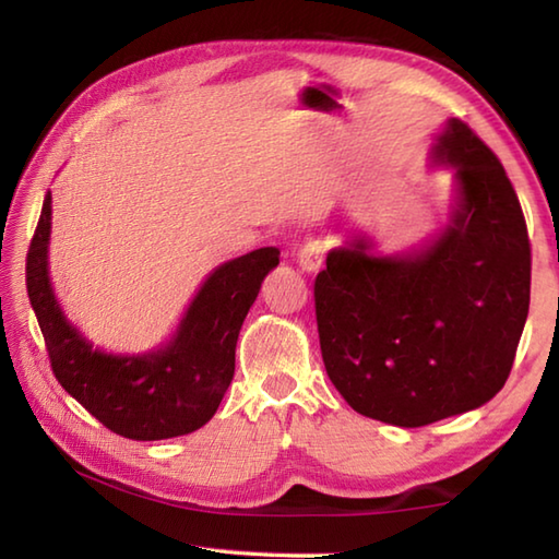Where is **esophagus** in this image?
<instances>
[{"instance_id": "1", "label": "esophagus", "mask_w": 559, "mask_h": 559, "mask_svg": "<svg viewBox=\"0 0 559 559\" xmlns=\"http://www.w3.org/2000/svg\"><path fill=\"white\" fill-rule=\"evenodd\" d=\"M325 251H328V249H325L323 241H318V239L308 241V243L300 249V253H298V266H300L302 271H308V273H316L320 266H323Z\"/></svg>"}]
</instances>
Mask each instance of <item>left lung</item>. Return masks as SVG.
<instances>
[{
  "label": "left lung",
  "mask_w": 559,
  "mask_h": 559,
  "mask_svg": "<svg viewBox=\"0 0 559 559\" xmlns=\"http://www.w3.org/2000/svg\"><path fill=\"white\" fill-rule=\"evenodd\" d=\"M433 159L456 167L451 224L412 257L355 239L316 278L320 353L357 414L427 427L503 390L530 308V239L500 159L449 120Z\"/></svg>",
  "instance_id": "1"
}]
</instances>
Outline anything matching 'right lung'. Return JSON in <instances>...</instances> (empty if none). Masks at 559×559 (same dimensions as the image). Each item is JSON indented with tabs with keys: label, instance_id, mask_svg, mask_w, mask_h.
<instances>
[{
	"label": "right lung",
	"instance_id": "1",
	"mask_svg": "<svg viewBox=\"0 0 559 559\" xmlns=\"http://www.w3.org/2000/svg\"><path fill=\"white\" fill-rule=\"evenodd\" d=\"M51 192L26 253V293L56 380L112 433L159 441L192 433L219 409L234 377L236 340L261 283L278 266L266 246L222 263L189 306L177 335L150 355H106L63 318L49 281Z\"/></svg>",
	"mask_w": 559,
	"mask_h": 559
}]
</instances>
